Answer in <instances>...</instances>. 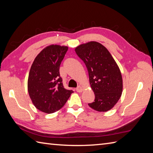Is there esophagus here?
I'll list each match as a JSON object with an SVG mask.
<instances>
[{"label":"esophagus","instance_id":"1","mask_svg":"<svg viewBox=\"0 0 153 153\" xmlns=\"http://www.w3.org/2000/svg\"><path fill=\"white\" fill-rule=\"evenodd\" d=\"M83 91V87H82V86H78L76 88V91L78 92V93H82Z\"/></svg>","mask_w":153,"mask_h":153}]
</instances>
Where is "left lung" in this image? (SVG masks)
<instances>
[{
  "instance_id": "left-lung-1",
  "label": "left lung",
  "mask_w": 153,
  "mask_h": 153,
  "mask_svg": "<svg viewBox=\"0 0 153 153\" xmlns=\"http://www.w3.org/2000/svg\"><path fill=\"white\" fill-rule=\"evenodd\" d=\"M89 73L95 101L88 104L98 112H107L118 102L122 95L123 80L118 64L108 49L97 41L82 44L75 48Z\"/></svg>"
}]
</instances>
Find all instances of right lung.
<instances>
[{"label":"right lung","instance_id":"right-lung-1","mask_svg":"<svg viewBox=\"0 0 153 153\" xmlns=\"http://www.w3.org/2000/svg\"><path fill=\"white\" fill-rule=\"evenodd\" d=\"M68 49L66 46L51 45L35 58L29 73L27 89L34 106L51 114L63 107L73 91L64 87L59 68Z\"/></svg>","mask_w":153,"mask_h":153}]
</instances>
